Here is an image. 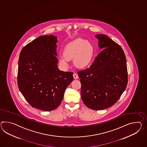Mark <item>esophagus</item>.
I'll use <instances>...</instances> for the list:
<instances>
[{
  "instance_id": "34e87169",
  "label": "esophagus",
  "mask_w": 147,
  "mask_h": 147,
  "mask_svg": "<svg viewBox=\"0 0 147 147\" xmlns=\"http://www.w3.org/2000/svg\"><path fill=\"white\" fill-rule=\"evenodd\" d=\"M73 77H74V78L75 79H78L79 78V76L78 74H75L74 73V74H73Z\"/></svg>"
}]
</instances>
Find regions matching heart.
<instances>
[{"label": "heart", "instance_id": "heart-1", "mask_svg": "<svg viewBox=\"0 0 147 147\" xmlns=\"http://www.w3.org/2000/svg\"><path fill=\"white\" fill-rule=\"evenodd\" d=\"M94 48L91 43L82 39H77L65 47L64 53L59 56V63L64 69L69 67V60L74 58V64L79 68H84L91 63Z\"/></svg>", "mask_w": 147, "mask_h": 147}]
</instances>
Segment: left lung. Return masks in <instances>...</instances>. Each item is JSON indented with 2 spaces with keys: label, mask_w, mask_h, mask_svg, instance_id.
<instances>
[{
  "label": "left lung",
  "mask_w": 147,
  "mask_h": 147,
  "mask_svg": "<svg viewBox=\"0 0 147 147\" xmlns=\"http://www.w3.org/2000/svg\"><path fill=\"white\" fill-rule=\"evenodd\" d=\"M102 49L90 68L78 72L83 103L98 111L111 107L119 99L127 84L126 59L121 46L105 34H97Z\"/></svg>",
  "instance_id": "obj_1"
}]
</instances>
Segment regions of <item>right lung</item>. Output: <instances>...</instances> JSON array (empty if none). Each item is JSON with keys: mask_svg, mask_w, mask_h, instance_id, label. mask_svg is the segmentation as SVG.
<instances>
[{"mask_svg": "<svg viewBox=\"0 0 147 147\" xmlns=\"http://www.w3.org/2000/svg\"><path fill=\"white\" fill-rule=\"evenodd\" d=\"M57 42L55 36H40L24 47L19 57L18 89L32 107L44 111L60 105L73 80V72L58 68Z\"/></svg>", "mask_w": 147, "mask_h": 147, "instance_id": "1", "label": "right lung"}]
</instances>
